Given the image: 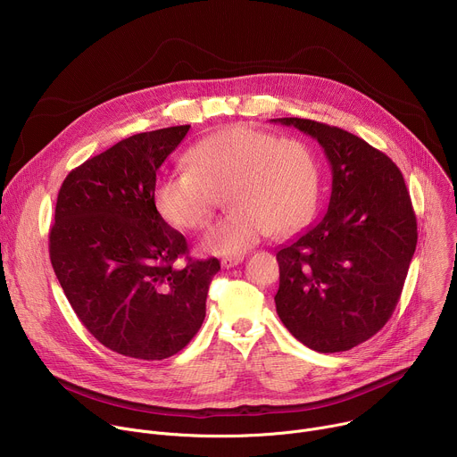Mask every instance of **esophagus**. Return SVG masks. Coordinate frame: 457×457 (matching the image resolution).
Masks as SVG:
<instances>
[{"mask_svg":"<svg viewBox=\"0 0 457 457\" xmlns=\"http://www.w3.org/2000/svg\"><path fill=\"white\" fill-rule=\"evenodd\" d=\"M242 260H244V256H240V254H238V256H224L220 264H222L224 270H229V268L238 266V264L242 262Z\"/></svg>","mask_w":457,"mask_h":457,"instance_id":"obj_1","label":"esophagus"}]
</instances>
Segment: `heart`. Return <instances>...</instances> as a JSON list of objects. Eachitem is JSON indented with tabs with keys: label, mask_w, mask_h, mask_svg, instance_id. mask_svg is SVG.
I'll use <instances>...</instances> for the list:
<instances>
[{
	"label": "heart",
	"mask_w": 457,
	"mask_h": 457,
	"mask_svg": "<svg viewBox=\"0 0 457 457\" xmlns=\"http://www.w3.org/2000/svg\"><path fill=\"white\" fill-rule=\"evenodd\" d=\"M184 164L159 180L155 206L168 224L193 231L208 224L224 195L231 212L203 237L215 254H240L266 233L286 237L316 208L318 161L300 139L235 124L189 148Z\"/></svg>",
	"instance_id": "obj_1"
}]
</instances>
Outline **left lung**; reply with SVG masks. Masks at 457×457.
<instances>
[{"instance_id": "8db88e82", "label": "left lung", "mask_w": 457, "mask_h": 457, "mask_svg": "<svg viewBox=\"0 0 457 457\" xmlns=\"http://www.w3.org/2000/svg\"><path fill=\"white\" fill-rule=\"evenodd\" d=\"M320 143L333 171L329 210L277 260V312L318 353L349 351L393 316L418 244L400 168L363 139L311 119H273Z\"/></svg>"}]
</instances>
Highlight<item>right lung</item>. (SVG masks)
Returning a JSON list of instances; mask_svg holds the SVG:
<instances>
[{"label":"right lung","mask_w":457,"mask_h":457,"mask_svg":"<svg viewBox=\"0 0 457 457\" xmlns=\"http://www.w3.org/2000/svg\"><path fill=\"white\" fill-rule=\"evenodd\" d=\"M189 124L119 141L62 180L48 249L54 273L85 328L137 360L184 349L206 316L217 258L193 260L155 206L157 170ZM185 256L187 266L174 262Z\"/></svg>","instance_id":"obj_1"}]
</instances>
